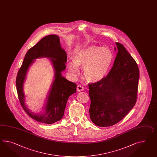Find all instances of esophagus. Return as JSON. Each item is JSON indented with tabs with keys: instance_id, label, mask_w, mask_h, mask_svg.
Masks as SVG:
<instances>
[{
	"instance_id": "esophagus-1",
	"label": "esophagus",
	"mask_w": 157,
	"mask_h": 157,
	"mask_svg": "<svg viewBox=\"0 0 157 157\" xmlns=\"http://www.w3.org/2000/svg\"><path fill=\"white\" fill-rule=\"evenodd\" d=\"M77 90L78 91H83L84 90V88L83 86H80V85H78L77 86Z\"/></svg>"
}]
</instances>
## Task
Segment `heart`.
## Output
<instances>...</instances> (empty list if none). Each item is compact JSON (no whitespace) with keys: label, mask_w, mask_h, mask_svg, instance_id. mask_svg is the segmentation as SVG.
Here are the masks:
<instances>
[{"label":"heart","mask_w":157,"mask_h":157,"mask_svg":"<svg viewBox=\"0 0 157 157\" xmlns=\"http://www.w3.org/2000/svg\"><path fill=\"white\" fill-rule=\"evenodd\" d=\"M113 54L110 49L101 46H91L77 51L73 62L67 67L74 74L79 73L78 67H83V75L90 82H98L107 75L113 61Z\"/></svg>","instance_id":"b5f03b06"}]
</instances>
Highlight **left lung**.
Returning <instances> with one entry per match:
<instances>
[{"instance_id":"obj_1","label":"left lung","mask_w":157,"mask_h":157,"mask_svg":"<svg viewBox=\"0 0 157 157\" xmlns=\"http://www.w3.org/2000/svg\"><path fill=\"white\" fill-rule=\"evenodd\" d=\"M116 44L117 54L109 73L99 82L88 84L90 117L100 127L112 126L121 121L137 99V64L121 44Z\"/></svg>"}]
</instances>
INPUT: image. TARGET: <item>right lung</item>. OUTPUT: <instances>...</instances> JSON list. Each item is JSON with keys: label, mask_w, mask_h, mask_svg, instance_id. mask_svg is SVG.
<instances>
[{"label": "right lung", "mask_w": 157, "mask_h": 157, "mask_svg": "<svg viewBox=\"0 0 157 157\" xmlns=\"http://www.w3.org/2000/svg\"><path fill=\"white\" fill-rule=\"evenodd\" d=\"M43 56L51 58L55 70V79L48 98L44 113L34 115L25 105L23 83L28 67L34 59ZM66 53L62 49L59 38L57 35H49L42 38L35 46L30 48L25 54L23 64L17 74L16 86L20 103L24 111L36 121L47 124L59 121L64 115L69 96L77 91L76 84L62 76L61 71L66 69Z\"/></svg>", "instance_id": "obj_1"}]
</instances>
